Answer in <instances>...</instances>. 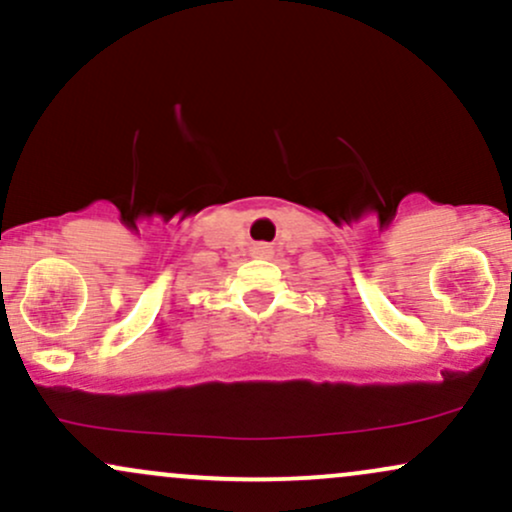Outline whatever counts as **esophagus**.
Returning <instances> with one entry per match:
<instances>
[{"label": "esophagus", "mask_w": 512, "mask_h": 512, "mask_svg": "<svg viewBox=\"0 0 512 512\" xmlns=\"http://www.w3.org/2000/svg\"><path fill=\"white\" fill-rule=\"evenodd\" d=\"M255 252H257V255H267V248H264V245H260V248H255Z\"/></svg>", "instance_id": "esophagus-1"}]
</instances>
